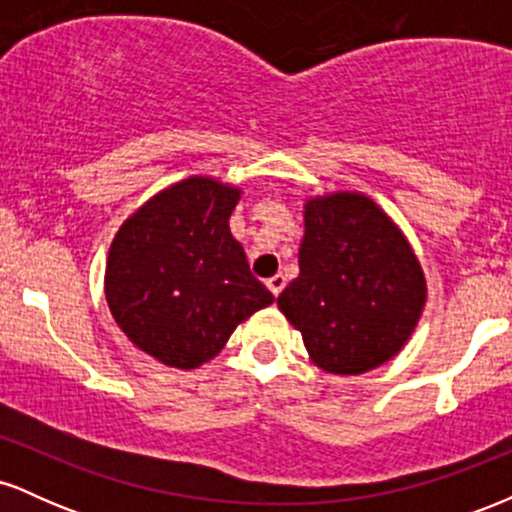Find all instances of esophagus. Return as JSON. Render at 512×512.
I'll return each instance as SVG.
<instances>
[{
    "label": "esophagus",
    "mask_w": 512,
    "mask_h": 512,
    "mask_svg": "<svg viewBox=\"0 0 512 512\" xmlns=\"http://www.w3.org/2000/svg\"><path fill=\"white\" fill-rule=\"evenodd\" d=\"M284 286H286V279H284V274H274L272 279H267V289L274 293V296H279L281 291H284Z\"/></svg>",
    "instance_id": "esophagus-1"
}]
</instances>
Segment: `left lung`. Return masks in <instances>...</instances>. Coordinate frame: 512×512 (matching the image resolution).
<instances>
[{"label": "left lung", "instance_id": "8db88e82", "mask_svg": "<svg viewBox=\"0 0 512 512\" xmlns=\"http://www.w3.org/2000/svg\"><path fill=\"white\" fill-rule=\"evenodd\" d=\"M296 279L276 298L325 373L361 375L395 358L419 325L426 276L407 236L361 192L310 197Z\"/></svg>", "mask_w": 512, "mask_h": 512}]
</instances>
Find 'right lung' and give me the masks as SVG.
I'll list each match as a JSON object with an SVG mask.
<instances>
[{"mask_svg":"<svg viewBox=\"0 0 512 512\" xmlns=\"http://www.w3.org/2000/svg\"><path fill=\"white\" fill-rule=\"evenodd\" d=\"M243 190L190 175L146 199L120 226L105 262V301L117 327L168 368L192 370L274 296L233 238Z\"/></svg>","mask_w":512,"mask_h":512,"instance_id":"right-lung-1","label":"right lung"}]
</instances>
